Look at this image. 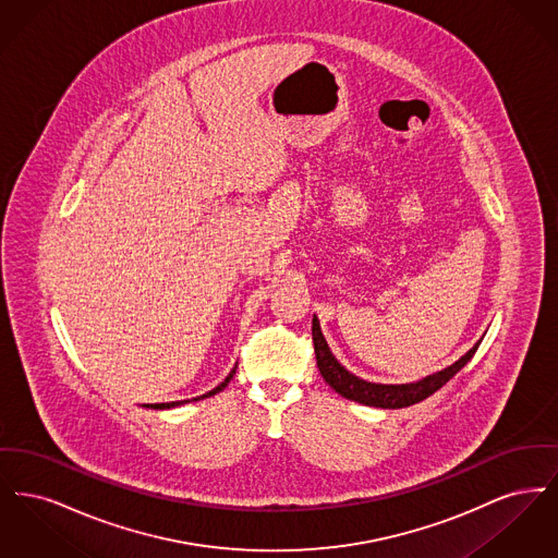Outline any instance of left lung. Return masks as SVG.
Returning <instances> with one entry per match:
<instances>
[{"instance_id":"1","label":"left lung","mask_w":558,"mask_h":558,"mask_svg":"<svg viewBox=\"0 0 558 558\" xmlns=\"http://www.w3.org/2000/svg\"><path fill=\"white\" fill-rule=\"evenodd\" d=\"M312 337H314V349H316L319 374L324 376V380L343 398L357 401V403H364V405H372V408H385V410L408 408V405H414V403L423 401L428 396H433L437 389H441L450 378H453L458 372L462 371L471 362V357L475 355L478 343H481V341H477L460 360H456L448 368L433 372V374H428V376L421 378V380L401 383V385H383V383L364 380V378L355 376L353 372L347 371L345 366L332 355L330 347L326 343L316 314H314V319H312Z\"/></svg>"}]
</instances>
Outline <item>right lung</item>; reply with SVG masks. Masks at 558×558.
<instances>
[{"label":"right lung","mask_w":558,"mask_h":558,"mask_svg":"<svg viewBox=\"0 0 558 558\" xmlns=\"http://www.w3.org/2000/svg\"><path fill=\"white\" fill-rule=\"evenodd\" d=\"M234 374H236V368H232V372L223 378V383H219L215 389H211L209 393H205V396H201V398H194V401H198V399L211 398L215 393H219V391H223L226 387H228V383L234 378ZM184 403H190V399H184V401H171V403H160V405H155V408H178V405H184Z\"/></svg>","instance_id":"add662e5"}]
</instances>
